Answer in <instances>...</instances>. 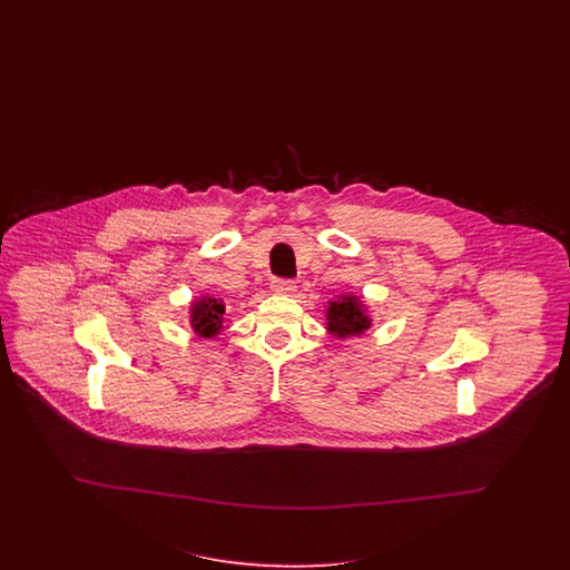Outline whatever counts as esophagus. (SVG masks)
Wrapping results in <instances>:
<instances>
[{
    "label": "esophagus",
    "instance_id": "1",
    "mask_svg": "<svg viewBox=\"0 0 570 570\" xmlns=\"http://www.w3.org/2000/svg\"><path fill=\"white\" fill-rule=\"evenodd\" d=\"M272 291L276 294H294L296 291V286H294V282L291 279H274V284H272Z\"/></svg>",
    "mask_w": 570,
    "mask_h": 570
}]
</instances>
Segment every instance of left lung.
<instances>
[{
    "label": "left lung",
    "instance_id": "1",
    "mask_svg": "<svg viewBox=\"0 0 570 570\" xmlns=\"http://www.w3.org/2000/svg\"><path fill=\"white\" fill-rule=\"evenodd\" d=\"M326 320H328L330 334L338 338L360 336L372 326V320L365 313L360 296H353V294H343L336 301H330Z\"/></svg>",
    "mask_w": 570,
    "mask_h": 570
}]
</instances>
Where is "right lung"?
Masks as SVG:
<instances>
[{"instance_id":"right-lung-1","label":"right lung","mask_w":570,"mask_h":570,"mask_svg":"<svg viewBox=\"0 0 570 570\" xmlns=\"http://www.w3.org/2000/svg\"><path fill=\"white\" fill-rule=\"evenodd\" d=\"M225 303L215 296H203L191 303L190 326L200 338H215L224 330Z\"/></svg>"}]
</instances>
